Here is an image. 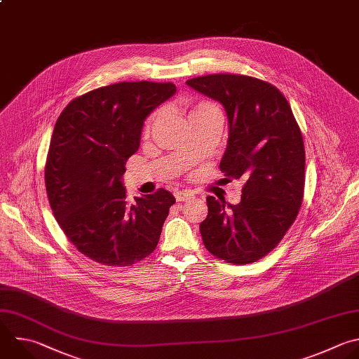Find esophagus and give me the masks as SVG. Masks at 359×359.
<instances>
[{"label":"esophagus","instance_id":"34e87169","mask_svg":"<svg viewBox=\"0 0 359 359\" xmlns=\"http://www.w3.org/2000/svg\"><path fill=\"white\" fill-rule=\"evenodd\" d=\"M175 197H176L177 201H187L193 197V193H190L187 190H179V191L175 193Z\"/></svg>","mask_w":359,"mask_h":359}]
</instances>
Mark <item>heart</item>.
<instances>
[{
    "mask_svg": "<svg viewBox=\"0 0 359 359\" xmlns=\"http://www.w3.org/2000/svg\"><path fill=\"white\" fill-rule=\"evenodd\" d=\"M214 111H218L214 104H211V102H208V101H200V102H197V104L191 108L190 116H193V115H200V114H207V112H214ZM158 115H159V114H154L152 116L148 118V121H147L145 126H144V134H145V135H149V134H151V131H152V128H154V126H155V123H156V119H158Z\"/></svg>",
    "mask_w": 359,
    "mask_h": 359,
    "instance_id": "obj_1",
    "label": "heart"
}]
</instances>
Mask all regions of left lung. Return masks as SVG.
Here are the masks:
<instances>
[{
  "label": "left lung",
  "instance_id": "obj_1",
  "mask_svg": "<svg viewBox=\"0 0 359 359\" xmlns=\"http://www.w3.org/2000/svg\"><path fill=\"white\" fill-rule=\"evenodd\" d=\"M186 83L225 108L229 133L219 169L245 182L235 205L207 197L203 244L228 264H252L282 241L299 214L306 177L302 131L285 95L268 81L226 73Z\"/></svg>",
  "mask_w": 359,
  "mask_h": 359
}]
</instances>
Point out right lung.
<instances>
[{"mask_svg": "<svg viewBox=\"0 0 359 359\" xmlns=\"http://www.w3.org/2000/svg\"><path fill=\"white\" fill-rule=\"evenodd\" d=\"M175 93L173 83H115L72 100L57 118L45 166L49 204L69 241L94 262L131 266L159 243L173 194L159 189L131 204L123 175L147 116Z\"/></svg>", "mask_w": 359, "mask_h": 359, "instance_id": "add662e5", "label": "right lung"}]
</instances>
